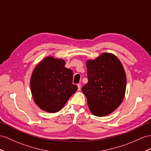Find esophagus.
<instances>
[{"label":"esophagus","mask_w":151,"mask_h":151,"mask_svg":"<svg viewBox=\"0 0 151 151\" xmlns=\"http://www.w3.org/2000/svg\"><path fill=\"white\" fill-rule=\"evenodd\" d=\"M78 90L79 91L81 90V84H78Z\"/></svg>","instance_id":"34e87169"}]
</instances>
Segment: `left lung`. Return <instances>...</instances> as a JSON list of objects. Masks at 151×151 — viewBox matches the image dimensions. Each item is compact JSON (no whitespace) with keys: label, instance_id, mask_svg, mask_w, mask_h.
<instances>
[{"label":"left lung","instance_id":"left-lung-1","mask_svg":"<svg viewBox=\"0 0 151 151\" xmlns=\"http://www.w3.org/2000/svg\"><path fill=\"white\" fill-rule=\"evenodd\" d=\"M88 83L82 88L93 115H109L122 103L126 93V76L121 62L113 54L102 53L86 62Z\"/></svg>","mask_w":151,"mask_h":151}]
</instances>
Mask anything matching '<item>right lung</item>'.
Wrapping results in <instances>:
<instances>
[{
	"instance_id": "obj_1",
	"label": "right lung",
	"mask_w": 151,
	"mask_h": 151,
	"mask_svg": "<svg viewBox=\"0 0 151 151\" xmlns=\"http://www.w3.org/2000/svg\"><path fill=\"white\" fill-rule=\"evenodd\" d=\"M65 65L62 59L48 56L33 70L30 83L32 95L43 111L53 113L60 111L78 90L72 83V70Z\"/></svg>"
}]
</instances>
